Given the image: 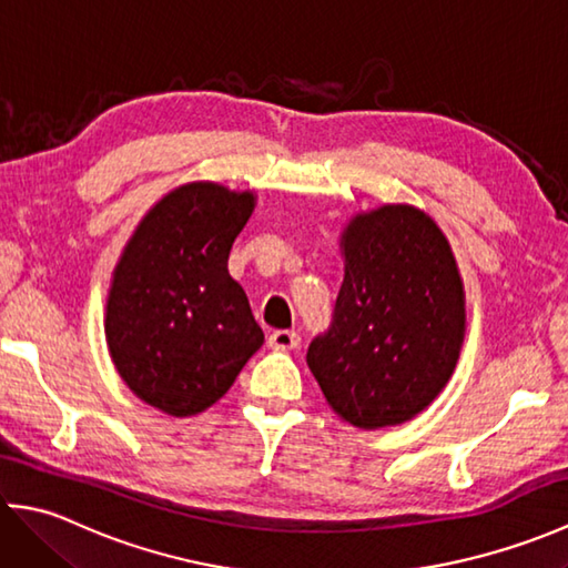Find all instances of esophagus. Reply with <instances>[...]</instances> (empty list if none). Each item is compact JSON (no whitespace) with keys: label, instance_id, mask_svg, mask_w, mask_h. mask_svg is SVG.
Returning a JSON list of instances; mask_svg holds the SVG:
<instances>
[{"label":"esophagus","instance_id":"esophagus-1","mask_svg":"<svg viewBox=\"0 0 568 568\" xmlns=\"http://www.w3.org/2000/svg\"><path fill=\"white\" fill-rule=\"evenodd\" d=\"M268 346L275 348V352H287V348L300 346V336L291 329H277L268 336Z\"/></svg>","mask_w":568,"mask_h":568}]
</instances>
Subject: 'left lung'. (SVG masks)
<instances>
[{
  "instance_id": "8db88e82",
  "label": "left lung",
  "mask_w": 568,
  "mask_h": 568,
  "mask_svg": "<svg viewBox=\"0 0 568 568\" xmlns=\"http://www.w3.org/2000/svg\"><path fill=\"white\" fill-rule=\"evenodd\" d=\"M342 244L344 283L307 366L348 425H400L439 395L456 366L462 275L439 226L407 204L356 216Z\"/></svg>"
}]
</instances>
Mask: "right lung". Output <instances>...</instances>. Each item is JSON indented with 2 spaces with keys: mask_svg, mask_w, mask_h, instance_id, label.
I'll list each match as a JSON object with an SVG mask.
<instances>
[{
  "mask_svg": "<svg viewBox=\"0 0 568 568\" xmlns=\"http://www.w3.org/2000/svg\"><path fill=\"white\" fill-rule=\"evenodd\" d=\"M251 212V192L183 185L143 216L116 265L106 344L129 388L165 415L214 405L263 344L226 268Z\"/></svg>",
  "mask_w": 568,
  "mask_h": 568,
  "instance_id": "obj_1",
  "label": "right lung"
}]
</instances>
